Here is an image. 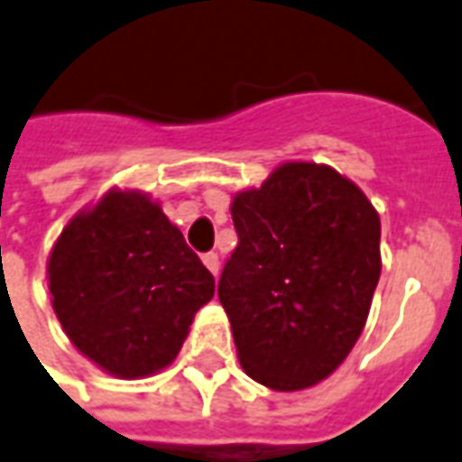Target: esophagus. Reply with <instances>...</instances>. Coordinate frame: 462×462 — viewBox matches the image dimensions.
Instances as JSON below:
<instances>
[{"mask_svg": "<svg viewBox=\"0 0 462 462\" xmlns=\"http://www.w3.org/2000/svg\"><path fill=\"white\" fill-rule=\"evenodd\" d=\"M203 264L210 269V274L217 276V272H220V257H217L215 252H208V254H203Z\"/></svg>", "mask_w": 462, "mask_h": 462, "instance_id": "1", "label": "esophagus"}]
</instances>
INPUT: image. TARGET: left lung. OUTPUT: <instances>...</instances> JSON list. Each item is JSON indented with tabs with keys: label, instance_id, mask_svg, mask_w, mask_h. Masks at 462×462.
Segmentation results:
<instances>
[{
	"label": "left lung",
	"instance_id": "1",
	"mask_svg": "<svg viewBox=\"0 0 462 462\" xmlns=\"http://www.w3.org/2000/svg\"><path fill=\"white\" fill-rule=\"evenodd\" d=\"M240 237L217 296L242 370L299 392L330 377L357 343L382 272L379 215L326 163L286 162L235 193Z\"/></svg>",
	"mask_w": 462,
	"mask_h": 462
}]
</instances>
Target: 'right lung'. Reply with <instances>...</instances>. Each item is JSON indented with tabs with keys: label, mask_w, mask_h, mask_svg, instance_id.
I'll return each mask as SVG.
<instances>
[{
	"label": "right lung",
	"mask_w": 462,
	"mask_h": 462,
	"mask_svg": "<svg viewBox=\"0 0 462 462\" xmlns=\"http://www.w3.org/2000/svg\"><path fill=\"white\" fill-rule=\"evenodd\" d=\"M46 276L68 340L119 379L169 367L215 293L213 274L162 205L122 188L70 217Z\"/></svg>",
	"instance_id": "1"
}]
</instances>
